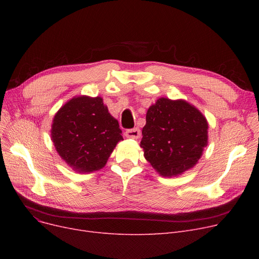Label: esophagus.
Instances as JSON below:
<instances>
[{"mask_svg":"<svg viewBox=\"0 0 259 259\" xmlns=\"http://www.w3.org/2000/svg\"><path fill=\"white\" fill-rule=\"evenodd\" d=\"M126 135L130 139L137 140L141 137V130L139 128H133V129H128L126 131Z\"/></svg>","mask_w":259,"mask_h":259,"instance_id":"esophagus-1","label":"esophagus"}]
</instances>
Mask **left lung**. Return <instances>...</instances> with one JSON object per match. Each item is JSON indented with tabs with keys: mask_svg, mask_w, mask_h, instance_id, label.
<instances>
[{
	"mask_svg": "<svg viewBox=\"0 0 259 259\" xmlns=\"http://www.w3.org/2000/svg\"><path fill=\"white\" fill-rule=\"evenodd\" d=\"M141 147L161 175L172 178L193 168L208 145V121L184 100L158 99L146 114Z\"/></svg>",
	"mask_w": 259,
	"mask_h": 259,
	"instance_id": "left-lung-1",
	"label": "left lung"
}]
</instances>
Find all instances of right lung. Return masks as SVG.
I'll return each mask as SVG.
<instances>
[{
  "instance_id": "obj_1",
  "label": "right lung",
  "mask_w": 259,
  "mask_h": 259,
  "mask_svg": "<svg viewBox=\"0 0 259 259\" xmlns=\"http://www.w3.org/2000/svg\"><path fill=\"white\" fill-rule=\"evenodd\" d=\"M51 140L74 171L90 173L105 167L116 144L124 139L103 99L80 95L68 101L54 115Z\"/></svg>"
}]
</instances>
